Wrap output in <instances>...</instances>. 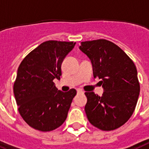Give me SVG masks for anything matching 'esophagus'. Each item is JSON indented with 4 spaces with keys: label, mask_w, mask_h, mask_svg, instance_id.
I'll list each match as a JSON object with an SVG mask.
<instances>
[{
    "label": "esophagus",
    "mask_w": 149,
    "mask_h": 149,
    "mask_svg": "<svg viewBox=\"0 0 149 149\" xmlns=\"http://www.w3.org/2000/svg\"><path fill=\"white\" fill-rule=\"evenodd\" d=\"M77 93L80 94V93H83V91L82 89H77Z\"/></svg>",
    "instance_id": "1"
}]
</instances>
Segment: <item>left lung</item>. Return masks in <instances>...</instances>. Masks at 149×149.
<instances>
[{
	"instance_id": "1",
	"label": "left lung",
	"mask_w": 149,
	"mask_h": 149,
	"mask_svg": "<svg viewBox=\"0 0 149 149\" xmlns=\"http://www.w3.org/2000/svg\"><path fill=\"white\" fill-rule=\"evenodd\" d=\"M79 49L90 59L94 77L102 79L104 89L102 96L85 93L87 118L102 131L118 129L132 116L139 95L135 65L120 47L106 40L82 42Z\"/></svg>"
}]
</instances>
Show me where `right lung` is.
Wrapping results in <instances>:
<instances>
[{
    "mask_svg": "<svg viewBox=\"0 0 149 149\" xmlns=\"http://www.w3.org/2000/svg\"><path fill=\"white\" fill-rule=\"evenodd\" d=\"M76 43L48 40L25 56L18 67L14 93L18 111L33 129L49 132L65 122L75 89L58 90L54 79H60L61 64Z\"/></svg>",
    "mask_w": 149,
    "mask_h": 149,
    "instance_id": "obj_1",
    "label": "right lung"
}]
</instances>
